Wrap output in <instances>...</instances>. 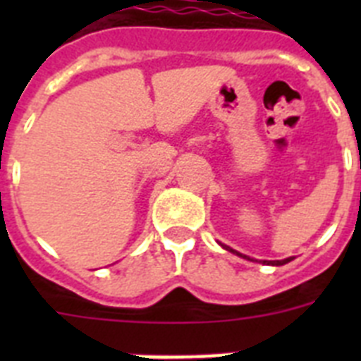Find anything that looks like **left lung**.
I'll list each match as a JSON object with an SVG mask.
<instances>
[{"mask_svg": "<svg viewBox=\"0 0 361 361\" xmlns=\"http://www.w3.org/2000/svg\"><path fill=\"white\" fill-rule=\"evenodd\" d=\"M222 247H224V250H228V251H231V253H237L238 257L247 258V260H251L250 257H245V255H240V253H238V251H235V250H231V247H228V245L222 244ZM291 260H293V257L291 258H283V260H264V264H269V266H283V264L291 262Z\"/></svg>", "mask_w": 361, "mask_h": 361, "instance_id": "1", "label": "left lung"}]
</instances>
